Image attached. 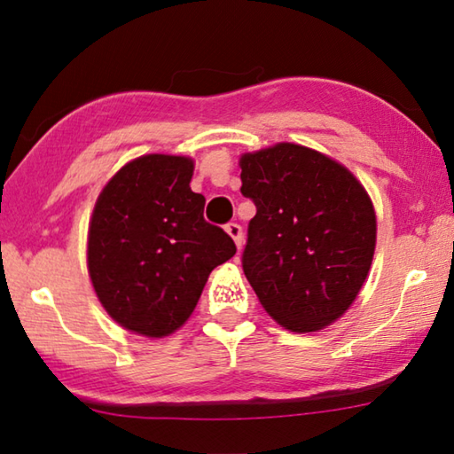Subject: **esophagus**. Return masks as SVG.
Masks as SVG:
<instances>
[{
	"label": "esophagus",
	"instance_id": "34e87169",
	"mask_svg": "<svg viewBox=\"0 0 454 454\" xmlns=\"http://www.w3.org/2000/svg\"><path fill=\"white\" fill-rule=\"evenodd\" d=\"M226 228V232L232 236V240L236 242V246L238 248H240L242 246V242H244V234H242V226L240 224H236V222H228V224L224 226Z\"/></svg>",
	"mask_w": 454,
	"mask_h": 454
}]
</instances>
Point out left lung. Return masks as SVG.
<instances>
[{
    "label": "left lung",
    "instance_id": "8db88e82",
    "mask_svg": "<svg viewBox=\"0 0 454 454\" xmlns=\"http://www.w3.org/2000/svg\"><path fill=\"white\" fill-rule=\"evenodd\" d=\"M242 196L256 206L242 268L266 312L292 333L340 318L371 270L376 216L342 164L298 144L244 153Z\"/></svg>",
    "mask_w": 454,
    "mask_h": 454
}]
</instances>
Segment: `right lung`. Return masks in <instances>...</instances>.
Listing matches in <instances>:
<instances>
[{
  "label": "right lung",
  "mask_w": 454,
  "mask_h": 454,
  "mask_svg": "<svg viewBox=\"0 0 454 454\" xmlns=\"http://www.w3.org/2000/svg\"><path fill=\"white\" fill-rule=\"evenodd\" d=\"M194 162L148 153L128 162L99 194L88 232V270L106 312L148 338L178 330L210 272L236 254L224 230L204 220L190 188Z\"/></svg>",
  "instance_id": "add662e5"
}]
</instances>
